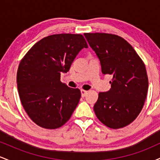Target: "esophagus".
Masks as SVG:
<instances>
[{
	"instance_id": "1",
	"label": "esophagus",
	"mask_w": 160,
	"mask_h": 160,
	"mask_svg": "<svg viewBox=\"0 0 160 160\" xmlns=\"http://www.w3.org/2000/svg\"><path fill=\"white\" fill-rule=\"evenodd\" d=\"M81 95H82V97H84V96H86V95L87 94V92H88V91H86V90H83V89H81Z\"/></svg>"
}]
</instances>
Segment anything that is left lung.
<instances>
[{
  "label": "left lung",
  "instance_id": "left-lung-1",
  "mask_svg": "<svg viewBox=\"0 0 160 160\" xmlns=\"http://www.w3.org/2000/svg\"><path fill=\"white\" fill-rule=\"evenodd\" d=\"M84 36L100 60L102 74L112 77L110 90L98 93L95 115L108 127L123 128L137 118L147 98L144 63L120 36L107 33H85Z\"/></svg>",
  "mask_w": 160,
  "mask_h": 160
}]
</instances>
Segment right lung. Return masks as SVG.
<instances>
[{"label":"right lung","instance_id":"add662e5","mask_svg":"<svg viewBox=\"0 0 160 160\" xmlns=\"http://www.w3.org/2000/svg\"><path fill=\"white\" fill-rule=\"evenodd\" d=\"M87 47L82 34H52L36 43L20 62L16 75L20 101L40 127L56 129L71 118L81 93L62 83L60 77Z\"/></svg>","mask_w":160,"mask_h":160}]
</instances>
